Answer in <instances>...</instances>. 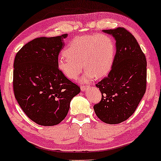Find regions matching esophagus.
I'll return each instance as SVG.
<instances>
[{"mask_svg":"<svg viewBox=\"0 0 161 161\" xmlns=\"http://www.w3.org/2000/svg\"><path fill=\"white\" fill-rule=\"evenodd\" d=\"M89 87H90L89 86H81V90H82V92H84V91H86L87 88H89Z\"/></svg>","mask_w":161,"mask_h":161,"instance_id":"obj_1","label":"esophagus"}]
</instances>
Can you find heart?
Returning a JSON list of instances; mask_svg holds the SVG:
<instances>
[{
    "label": "heart",
    "instance_id": "1",
    "mask_svg": "<svg viewBox=\"0 0 161 161\" xmlns=\"http://www.w3.org/2000/svg\"><path fill=\"white\" fill-rule=\"evenodd\" d=\"M64 53L57 61L60 73L74 80L84 66L86 71L82 80L87 82L95 76L101 78L110 73L115 59L116 45L109 35H84L72 40Z\"/></svg>",
    "mask_w": 161,
    "mask_h": 161
}]
</instances>
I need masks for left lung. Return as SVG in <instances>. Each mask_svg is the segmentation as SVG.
Returning a JSON list of instances; mask_svg holds the SVG:
<instances>
[{
  "label": "left lung",
  "instance_id": "8db88e82",
  "mask_svg": "<svg viewBox=\"0 0 161 161\" xmlns=\"http://www.w3.org/2000/svg\"><path fill=\"white\" fill-rule=\"evenodd\" d=\"M103 32L115 38L116 54L108 76L96 84L102 97L94 110L104 123L118 124L134 114L145 95L147 61L136 38L124 28Z\"/></svg>",
  "mask_w": 161,
  "mask_h": 161
}]
</instances>
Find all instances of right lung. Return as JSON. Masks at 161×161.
Segmentation results:
<instances>
[{
    "label": "right lung",
    "instance_id": "add662e5",
    "mask_svg": "<svg viewBox=\"0 0 161 161\" xmlns=\"http://www.w3.org/2000/svg\"><path fill=\"white\" fill-rule=\"evenodd\" d=\"M66 36L35 38L16 54L14 95L23 112L38 125L51 126L64 120L70 101L80 92V88L57 68Z\"/></svg>",
    "mask_w": 161,
    "mask_h": 161
}]
</instances>
